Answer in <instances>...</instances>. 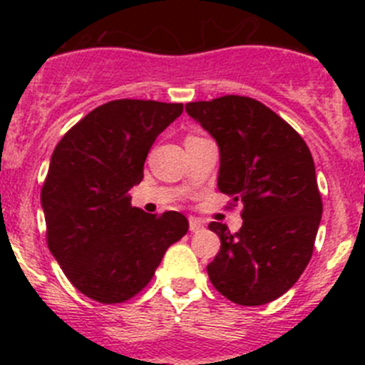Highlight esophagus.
I'll return each mask as SVG.
<instances>
[{"label": "esophagus", "mask_w": 365, "mask_h": 365, "mask_svg": "<svg viewBox=\"0 0 365 365\" xmlns=\"http://www.w3.org/2000/svg\"><path fill=\"white\" fill-rule=\"evenodd\" d=\"M189 230H190V233H197V231L203 230V222H201L200 219H196V217H190Z\"/></svg>", "instance_id": "1"}]
</instances>
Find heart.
<instances>
[{
  "label": "heart",
  "mask_w": 365,
  "mask_h": 365,
  "mask_svg": "<svg viewBox=\"0 0 365 365\" xmlns=\"http://www.w3.org/2000/svg\"><path fill=\"white\" fill-rule=\"evenodd\" d=\"M194 138V135H189V138H187V139H192Z\"/></svg>",
  "instance_id": "heart-1"
}]
</instances>
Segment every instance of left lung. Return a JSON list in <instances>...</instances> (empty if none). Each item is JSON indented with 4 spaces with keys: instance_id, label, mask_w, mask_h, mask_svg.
I'll use <instances>...</instances> for the list:
<instances>
[{
    "instance_id": "1",
    "label": "left lung",
    "mask_w": 365,
    "mask_h": 365,
    "mask_svg": "<svg viewBox=\"0 0 365 365\" xmlns=\"http://www.w3.org/2000/svg\"><path fill=\"white\" fill-rule=\"evenodd\" d=\"M185 111L219 145V190L244 205L238 233L208 224L220 238L210 281L238 305L268 304L295 284L314 249L323 203L311 152L254 98L226 95L189 102Z\"/></svg>"
}]
</instances>
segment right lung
<instances>
[{"label":"right lung","mask_w":365,"mask_h":365,"mask_svg":"<svg viewBox=\"0 0 365 365\" xmlns=\"http://www.w3.org/2000/svg\"><path fill=\"white\" fill-rule=\"evenodd\" d=\"M183 104L108 102L61 138L51 157L42 201L47 245L68 281L101 304L138 295L169 245L189 231L180 212L162 215L130 205L146 155Z\"/></svg>","instance_id":"right-lung-1"}]
</instances>
